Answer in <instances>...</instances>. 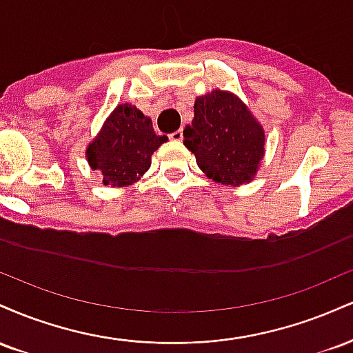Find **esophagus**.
<instances>
[{"mask_svg": "<svg viewBox=\"0 0 353 353\" xmlns=\"http://www.w3.org/2000/svg\"><path fill=\"white\" fill-rule=\"evenodd\" d=\"M169 137H171L172 141H182V137H184V134H182V129H177V131L171 132Z\"/></svg>", "mask_w": 353, "mask_h": 353, "instance_id": "esophagus-1", "label": "esophagus"}]
</instances>
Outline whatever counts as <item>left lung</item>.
<instances>
[{
    "mask_svg": "<svg viewBox=\"0 0 353 353\" xmlns=\"http://www.w3.org/2000/svg\"><path fill=\"white\" fill-rule=\"evenodd\" d=\"M184 145L209 179L239 188L252 182L261 168L265 132L239 96L216 88L196 98Z\"/></svg>",
    "mask_w": 353,
    "mask_h": 353,
    "instance_id": "left-lung-1",
    "label": "left lung"
}]
</instances>
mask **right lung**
Returning <instances> with one entry per match:
<instances>
[{"mask_svg":"<svg viewBox=\"0 0 353 353\" xmlns=\"http://www.w3.org/2000/svg\"><path fill=\"white\" fill-rule=\"evenodd\" d=\"M168 141L154 132L151 117L136 106L123 103L104 121L98 136L88 144L91 169L103 174V184L125 188L134 184L151 168V156Z\"/></svg>","mask_w":353,"mask_h":353,"instance_id":"add662e5","label":"right lung"}]
</instances>
